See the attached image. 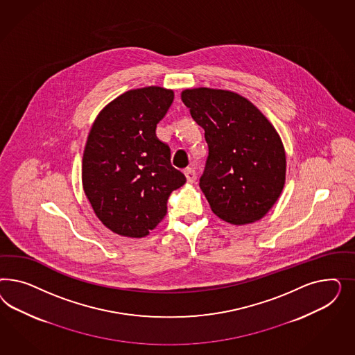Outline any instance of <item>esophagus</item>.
<instances>
[{
    "instance_id": "obj_1",
    "label": "esophagus",
    "mask_w": 355,
    "mask_h": 355,
    "mask_svg": "<svg viewBox=\"0 0 355 355\" xmlns=\"http://www.w3.org/2000/svg\"><path fill=\"white\" fill-rule=\"evenodd\" d=\"M183 173H184V175H186V180H187V182H195V180H196V173H195V169H193V168H186V169H184V172Z\"/></svg>"
}]
</instances>
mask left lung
<instances>
[{
    "instance_id": "8db88e82",
    "label": "left lung",
    "mask_w": 355,
    "mask_h": 355,
    "mask_svg": "<svg viewBox=\"0 0 355 355\" xmlns=\"http://www.w3.org/2000/svg\"><path fill=\"white\" fill-rule=\"evenodd\" d=\"M181 97L205 129L208 157L199 186L212 212L234 225L258 221L285 184L286 156L277 131L236 92L200 87Z\"/></svg>"
}]
</instances>
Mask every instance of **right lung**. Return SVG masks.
Wrapping results in <instances>:
<instances>
[{
	"label": "right lung",
	"mask_w": 355,
	"mask_h": 355,
	"mask_svg": "<svg viewBox=\"0 0 355 355\" xmlns=\"http://www.w3.org/2000/svg\"><path fill=\"white\" fill-rule=\"evenodd\" d=\"M173 98L162 87L130 89L98 113L88 134L83 190L98 220L119 236H148L166 215L172 191L186 182L156 137Z\"/></svg>",
	"instance_id": "1"
}]
</instances>
